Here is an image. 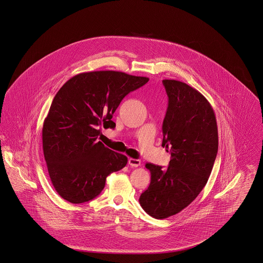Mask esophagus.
<instances>
[{"label": "esophagus", "mask_w": 263, "mask_h": 263, "mask_svg": "<svg viewBox=\"0 0 263 263\" xmlns=\"http://www.w3.org/2000/svg\"><path fill=\"white\" fill-rule=\"evenodd\" d=\"M128 163L130 164V166L132 167H137L141 164V161L137 160V159H133V158H129L128 159Z\"/></svg>", "instance_id": "1"}]
</instances>
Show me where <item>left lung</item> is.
Here are the masks:
<instances>
[{"label": "left lung", "mask_w": 263, "mask_h": 263, "mask_svg": "<svg viewBox=\"0 0 263 263\" xmlns=\"http://www.w3.org/2000/svg\"><path fill=\"white\" fill-rule=\"evenodd\" d=\"M168 106L162 146L171 152L166 168L146 163L151 182L140 196L145 212L165 219L182 211L206 185L218 153L215 112L206 98L187 84L163 80Z\"/></svg>", "instance_id": "obj_1"}]
</instances>
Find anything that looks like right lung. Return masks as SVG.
<instances>
[{
	"label": "right lung",
	"instance_id": "1",
	"mask_svg": "<svg viewBox=\"0 0 263 263\" xmlns=\"http://www.w3.org/2000/svg\"><path fill=\"white\" fill-rule=\"evenodd\" d=\"M147 77L117 71L81 73L58 90L42 127V146L52 185L68 202L96 198L106 177L123 168L127 157L105 147L100 126L114 128L113 113Z\"/></svg>",
	"mask_w": 263,
	"mask_h": 263
}]
</instances>
